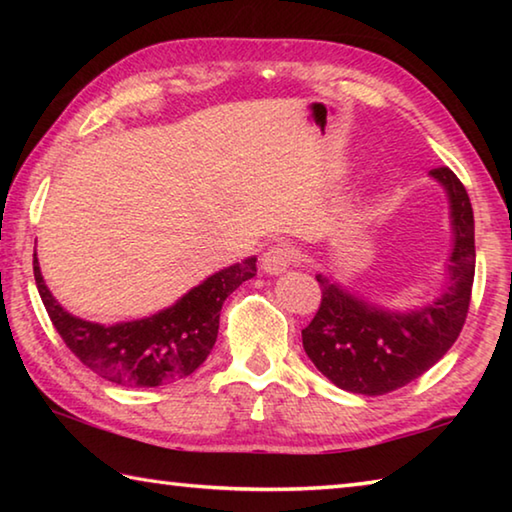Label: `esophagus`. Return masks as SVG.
I'll list each match as a JSON object with an SVG mask.
<instances>
[{"mask_svg": "<svg viewBox=\"0 0 512 512\" xmlns=\"http://www.w3.org/2000/svg\"><path fill=\"white\" fill-rule=\"evenodd\" d=\"M298 259V250L289 246V244H273L266 248V253L262 255V268L266 273L277 275L284 273L291 264H296Z\"/></svg>", "mask_w": 512, "mask_h": 512, "instance_id": "esophagus-1", "label": "esophagus"}]
</instances>
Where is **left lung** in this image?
I'll use <instances>...</instances> for the list:
<instances>
[{
    "label": "left lung",
    "instance_id": "1",
    "mask_svg": "<svg viewBox=\"0 0 512 512\" xmlns=\"http://www.w3.org/2000/svg\"><path fill=\"white\" fill-rule=\"evenodd\" d=\"M449 198L454 248L443 296L413 311H393L352 296L325 275L320 307L302 329V348L343 391L386 395L418 379L445 357L461 334L474 282V214L461 180L447 167L431 169Z\"/></svg>",
    "mask_w": 512,
    "mask_h": 512
}]
</instances>
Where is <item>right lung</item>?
Returning a JSON list of instances; mask_svg holds the SVG:
<instances>
[{
    "mask_svg": "<svg viewBox=\"0 0 512 512\" xmlns=\"http://www.w3.org/2000/svg\"><path fill=\"white\" fill-rule=\"evenodd\" d=\"M255 262L248 257L223 268L187 291L176 305L115 325L90 323L60 307L42 280L36 255L33 275L51 323L83 366L121 386L151 388L192 375L207 359L219 334L223 302L257 273Z\"/></svg>",
    "mask_w": 512,
    "mask_h": 512,
    "instance_id": "add662e5",
    "label": "right lung"
}]
</instances>
